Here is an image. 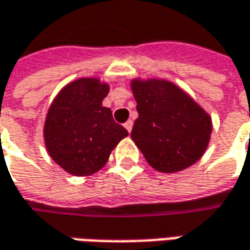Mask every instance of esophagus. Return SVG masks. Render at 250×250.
<instances>
[{"instance_id":"34e87169","label":"esophagus","mask_w":250,"mask_h":250,"mask_svg":"<svg viewBox=\"0 0 250 250\" xmlns=\"http://www.w3.org/2000/svg\"><path fill=\"white\" fill-rule=\"evenodd\" d=\"M125 127L128 133H131V128H133V120H127V122L125 123Z\"/></svg>"}]
</instances>
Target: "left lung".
I'll list each match as a JSON object with an SVG mask.
<instances>
[{
	"label": "left lung",
	"mask_w": 250,
	"mask_h": 250,
	"mask_svg": "<svg viewBox=\"0 0 250 250\" xmlns=\"http://www.w3.org/2000/svg\"><path fill=\"white\" fill-rule=\"evenodd\" d=\"M130 87L138 112L131 138L146 162L162 173H178L195 165L210 141V115L165 79L134 77Z\"/></svg>",
	"instance_id": "left-lung-1"
}]
</instances>
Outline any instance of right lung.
Segmentation results:
<instances>
[{
    "mask_svg": "<svg viewBox=\"0 0 250 250\" xmlns=\"http://www.w3.org/2000/svg\"><path fill=\"white\" fill-rule=\"evenodd\" d=\"M109 90V83L98 77H80L66 84L48 108L42 128L45 149L69 174L97 173L128 135L102 105Z\"/></svg>",
    "mask_w": 250,
    "mask_h": 250,
    "instance_id": "1",
    "label": "right lung"
}]
</instances>
